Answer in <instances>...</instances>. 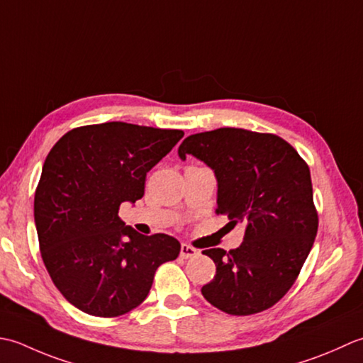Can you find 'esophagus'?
<instances>
[{
    "label": "esophagus",
    "mask_w": 363,
    "mask_h": 363,
    "mask_svg": "<svg viewBox=\"0 0 363 363\" xmlns=\"http://www.w3.org/2000/svg\"><path fill=\"white\" fill-rule=\"evenodd\" d=\"M197 255H199V250L196 247H192V246H189V244H184V242L182 244V247H180L182 258H194Z\"/></svg>",
    "instance_id": "1"
}]
</instances>
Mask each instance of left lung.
I'll list each match as a JSON object with an SVG mask.
<instances>
[{
  "instance_id": "1",
  "label": "left lung",
  "mask_w": 363,
  "mask_h": 363,
  "mask_svg": "<svg viewBox=\"0 0 363 363\" xmlns=\"http://www.w3.org/2000/svg\"><path fill=\"white\" fill-rule=\"evenodd\" d=\"M186 155L214 171L216 213L246 224L240 247L202 250L216 264L203 298L228 315L263 312L298 279L318 232L307 162L282 138L242 128L191 135L179 147Z\"/></svg>"
}]
</instances>
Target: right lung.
Masks as SVG:
<instances>
[{
	"instance_id": "1",
	"label": "right lung",
	"mask_w": 363,
	"mask_h": 363,
	"mask_svg": "<svg viewBox=\"0 0 363 363\" xmlns=\"http://www.w3.org/2000/svg\"><path fill=\"white\" fill-rule=\"evenodd\" d=\"M183 135L106 122L70 130L50 150L34 196L37 236L51 280L81 312L128 313L147 298L158 266L179 257L174 236L138 233L119 208L144 196L147 172Z\"/></svg>"
}]
</instances>
